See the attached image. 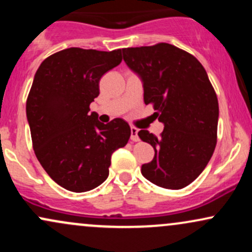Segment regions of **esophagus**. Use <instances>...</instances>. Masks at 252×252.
<instances>
[{"label":"esophagus","instance_id":"34e87169","mask_svg":"<svg viewBox=\"0 0 252 252\" xmlns=\"http://www.w3.org/2000/svg\"><path fill=\"white\" fill-rule=\"evenodd\" d=\"M130 129H131V136H130V140H131L132 142H137L138 141V135H137L138 129L135 128V126H131Z\"/></svg>","mask_w":252,"mask_h":252}]
</instances>
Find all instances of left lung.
Returning a JSON list of instances; mask_svg holds the SVG:
<instances>
[{"label": "left lung", "instance_id": "left-lung-1", "mask_svg": "<svg viewBox=\"0 0 252 252\" xmlns=\"http://www.w3.org/2000/svg\"><path fill=\"white\" fill-rule=\"evenodd\" d=\"M126 65L143 82L144 103L164 124L160 137L138 131L155 156L142 164L147 180L181 189L200 175L217 144L219 106L204 66L194 56L170 43L122 48Z\"/></svg>", "mask_w": 252, "mask_h": 252}]
</instances>
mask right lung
Instances as JSON below:
<instances>
[{
    "mask_svg": "<svg viewBox=\"0 0 252 252\" xmlns=\"http://www.w3.org/2000/svg\"><path fill=\"white\" fill-rule=\"evenodd\" d=\"M122 62L121 50L66 48L41 63L26 103L37 160L58 185L71 192L96 189L106 180L111 155L128 143L122 118L108 124L89 114L104 73Z\"/></svg>",
    "mask_w": 252,
    "mask_h": 252,
    "instance_id": "obj_1",
    "label": "right lung"
}]
</instances>
